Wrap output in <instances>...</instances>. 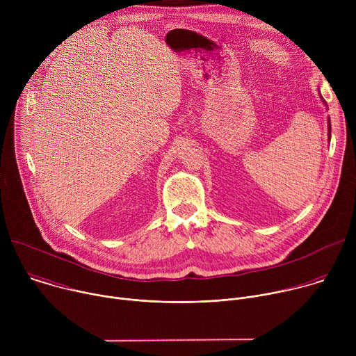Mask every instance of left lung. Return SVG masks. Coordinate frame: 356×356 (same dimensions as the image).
Returning a JSON list of instances; mask_svg holds the SVG:
<instances>
[{"instance_id":"left-lung-1","label":"left lung","mask_w":356,"mask_h":356,"mask_svg":"<svg viewBox=\"0 0 356 356\" xmlns=\"http://www.w3.org/2000/svg\"><path fill=\"white\" fill-rule=\"evenodd\" d=\"M321 98H323V97H321ZM323 101H324V99H323ZM324 103H325V101H324ZM328 136L331 138V122H330V121H328Z\"/></svg>"}]
</instances>
